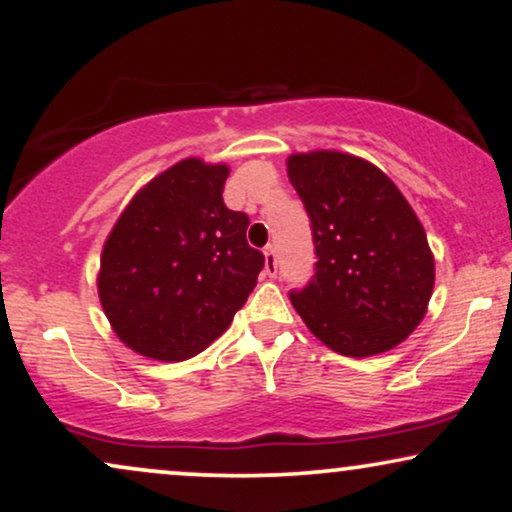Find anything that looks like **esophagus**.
Segmentation results:
<instances>
[{
  "mask_svg": "<svg viewBox=\"0 0 512 512\" xmlns=\"http://www.w3.org/2000/svg\"><path fill=\"white\" fill-rule=\"evenodd\" d=\"M265 272H268L270 277L277 275V256H275V247H272V244L265 247Z\"/></svg>",
  "mask_w": 512,
  "mask_h": 512,
  "instance_id": "1",
  "label": "esophagus"
}]
</instances>
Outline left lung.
I'll return each mask as SVG.
<instances>
[{"mask_svg":"<svg viewBox=\"0 0 512 512\" xmlns=\"http://www.w3.org/2000/svg\"><path fill=\"white\" fill-rule=\"evenodd\" d=\"M286 170L317 254L293 307L333 352H389L424 319L436 279L417 214L387 174L349 153H293Z\"/></svg>","mask_w":512,"mask_h":512,"instance_id":"8db88e82","label":"left lung"}]
</instances>
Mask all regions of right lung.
I'll list each match as a JSON object with an SVG mask.
<instances>
[{"mask_svg":"<svg viewBox=\"0 0 512 512\" xmlns=\"http://www.w3.org/2000/svg\"><path fill=\"white\" fill-rule=\"evenodd\" d=\"M228 165L186 158L118 216L100 258L102 310L137 354L184 361L219 338L254 291L265 256L249 216L223 202Z\"/></svg>","mask_w":512,"mask_h":512,"instance_id":"add662e5","label":"right lung"}]
</instances>
